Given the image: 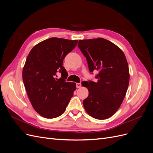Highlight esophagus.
I'll return each mask as SVG.
<instances>
[{
	"label": "esophagus",
	"instance_id": "34e87169",
	"mask_svg": "<svg viewBox=\"0 0 153 153\" xmlns=\"http://www.w3.org/2000/svg\"><path fill=\"white\" fill-rule=\"evenodd\" d=\"M76 86L77 88H80V87L82 86L81 83H76Z\"/></svg>",
	"mask_w": 153,
	"mask_h": 153
}]
</instances>
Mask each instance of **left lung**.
I'll return each mask as SVG.
<instances>
[{"instance_id":"8db88e82","label":"left lung","mask_w":153,"mask_h":153,"mask_svg":"<svg viewBox=\"0 0 153 153\" xmlns=\"http://www.w3.org/2000/svg\"><path fill=\"white\" fill-rule=\"evenodd\" d=\"M90 72L98 71L96 82H85L89 96L83 101L87 113L97 119L113 115L121 106L129 85V72L123 51L111 41L98 38L79 40Z\"/></svg>"}]
</instances>
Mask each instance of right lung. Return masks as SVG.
Returning a JSON list of instances; mask_svg holds the SVG:
<instances>
[{
  "label": "right lung",
  "mask_w": 153,
  "mask_h": 153,
  "mask_svg": "<svg viewBox=\"0 0 153 153\" xmlns=\"http://www.w3.org/2000/svg\"><path fill=\"white\" fill-rule=\"evenodd\" d=\"M77 43V40L51 38L35 45L27 57L23 81L34 109L45 118L62 115L76 90L75 83L65 80L68 73L62 62ZM58 71L62 78H56Z\"/></svg>",
  "instance_id": "obj_1"
}]
</instances>
